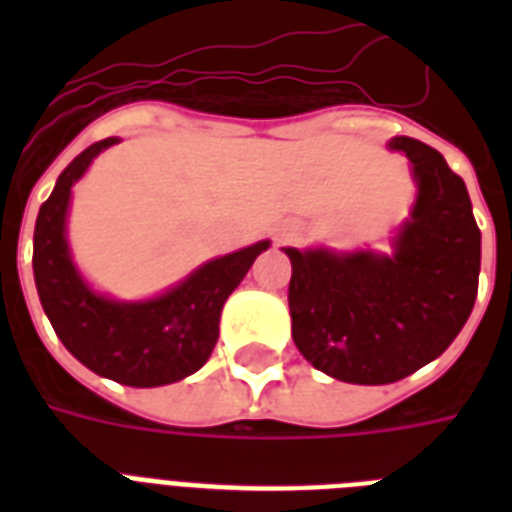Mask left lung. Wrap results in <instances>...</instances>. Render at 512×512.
<instances>
[{
	"label": "left lung",
	"mask_w": 512,
	"mask_h": 512,
	"mask_svg": "<svg viewBox=\"0 0 512 512\" xmlns=\"http://www.w3.org/2000/svg\"><path fill=\"white\" fill-rule=\"evenodd\" d=\"M390 148L409 156L420 188L396 255L287 249L295 345L319 372L356 385L404 380L441 356L478 295L481 231L462 177L420 140Z\"/></svg>",
	"instance_id": "obj_1"
}]
</instances>
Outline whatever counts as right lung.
Segmentation results:
<instances>
[{
  "label": "right lung",
  "instance_id": "add662e5",
  "mask_svg": "<svg viewBox=\"0 0 512 512\" xmlns=\"http://www.w3.org/2000/svg\"><path fill=\"white\" fill-rule=\"evenodd\" d=\"M116 138L92 143L60 172L55 191L39 207L34 228V279L42 308L68 353L100 377L156 388L183 380L207 364L220 335V311L268 241L217 257L148 303H114L87 289L66 247L71 185Z\"/></svg>",
  "mask_w": 512,
  "mask_h": 512
}]
</instances>
